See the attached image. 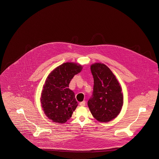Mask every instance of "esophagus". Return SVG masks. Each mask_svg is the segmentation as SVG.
<instances>
[{
  "instance_id": "esophagus-1",
  "label": "esophagus",
  "mask_w": 159,
  "mask_h": 159,
  "mask_svg": "<svg viewBox=\"0 0 159 159\" xmlns=\"http://www.w3.org/2000/svg\"><path fill=\"white\" fill-rule=\"evenodd\" d=\"M79 105L81 106V107H84L85 105H86V102L85 101H83V102H80L79 103Z\"/></svg>"
}]
</instances>
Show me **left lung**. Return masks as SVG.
<instances>
[{
    "instance_id": "8db88e82",
    "label": "left lung",
    "mask_w": 159,
    "mask_h": 159,
    "mask_svg": "<svg viewBox=\"0 0 159 159\" xmlns=\"http://www.w3.org/2000/svg\"><path fill=\"white\" fill-rule=\"evenodd\" d=\"M93 77V91L88 105L93 117L100 122H109L120 114L123 104L121 86L113 73L101 63L90 67Z\"/></svg>"
}]
</instances>
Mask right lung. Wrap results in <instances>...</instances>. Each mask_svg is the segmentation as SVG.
<instances>
[{"instance_id": "right-lung-1", "label": "right lung", "mask_w": 159, "mask_h": 159, "mask_svg": "<svg viewBox=\"0 0 159 159\" xmlns=\"http://www.w3.org/2000/svg\"><path fill=\"white\" fill-rule=\"evenodd\" d=\"M82 69V66L76 63H65L56 68L47 77L41 102L45 114L53 122H66L76 109L77 102L69 85Z\"/></svg>"}]
</instances>
